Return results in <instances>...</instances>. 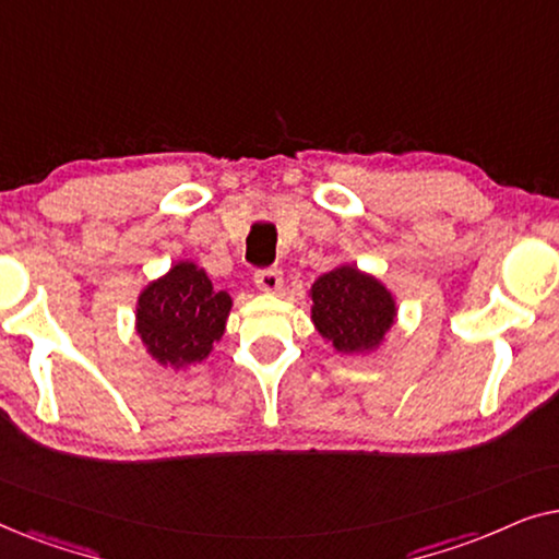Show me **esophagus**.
Listing matches in <instances>:
<instances>
[{
    "label": "esophagus",
    "mask_w": 559,
    "mask_h": 559,
    "mask_svg": "<svg viewBox=\"0 0 559 559\" xmlns=\"http://www.w3.org/2000/svg\"><path fill=\"white\" fill-rule=\"evenodd\" d=\"M254 282L262 293H277L282 287V272L277 266H266V270H257L254 272Z\"/></svg>",
    "instance_id": "esophagus-1"
}]
</instances>
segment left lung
Wrapping results in <instances>:
<instances>
[{
	"label": "left lung",
	"instance_id": "8db88e82",
	"mask_svg": "<svg viewBox=\"0 0 559 559\" xmlns=\"http://www.w3.org/2000/svg\"><path fill=\"white\" fill-rule=\"evenodd\" d=\"M394 312L384 285L356 266H338L312 285V323L343 354L377 346L392 328Z\"/></svg>",
	"mask_w": 559,
	"mask_h": 559
}]
</instances>
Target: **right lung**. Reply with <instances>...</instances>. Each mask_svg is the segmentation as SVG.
<instances>
[{
    "mask_svg": "<svg viewBox=\"0 0 559 559\" xmlns=\"http://www.w3.org/2000/svg\"><path fill=\"white\" fill-rule=\"evenodd\" d=\"M228 310L231 297L216 293L195 264L180 262L142 293L136 333L157 361L193 366L224 335Z\"/></svg>",
    "mask_w": 559,
    "mask_h": 559,
    "instance_id": "obj_1",
    "label": "right lung"
}]
</instances>
